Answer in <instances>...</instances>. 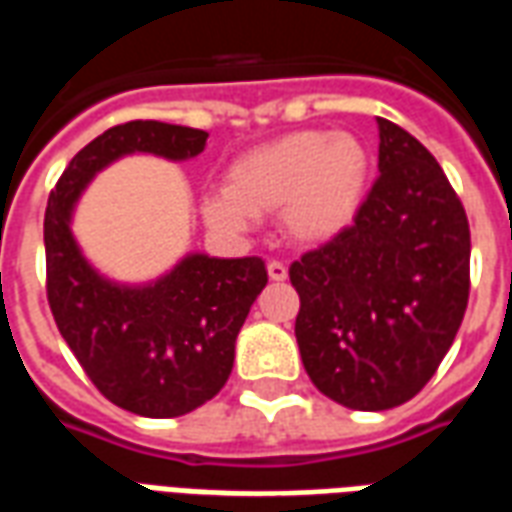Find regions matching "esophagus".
I'll return each instance as SVG.
<instances>
[{"label":"esophagus","mask_w":512,"mask_h":512,"mask_svg":"<svg viewBox=\"0 0 512 512\" xmlns=\"http://www.w3.org/2000/svg\"><path fill=\"white\" fill-rule=\"evenodd\" d=\"M268 277L274 279V282H285L288 279V268L285 263H279V260H268Z\"/></svg>","instance_id":"34e87169"}]
</instances>
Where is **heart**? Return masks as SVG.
I'll list each match as a JSON object with an SVG mask.
<instances>
[{"label": "heart", "instance_id": "heart-1", "mask_svg": "<svg viewBox=\"0 0 512 512\" xmlns=\"http://www.w3.org/2000/svg\"><path fill=\"white\" fill-rule=\"evenodd\" d=\"M370 169V153L356 136L296 131L235 158L224 191L202 202V216L213 230L235 235L255 216L279 213L290 241L326 244L356 222Z\"/></svg>", "mask_w": 512, "mask_h": 512}]
</instances>
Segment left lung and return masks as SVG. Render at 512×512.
<instances>
[{"instance_id":"obj_1","label":"left lung","mask_w":512,"mask_h":512,"mask_svg":"<svg viewBox=\"0 0 512 512\" xmlns=\"http://www.w3.org/2000/svg\"><path fill=\"white\" fill-rule=\"evenodd\" d=\"M378 175L356 222L290 266L296 340L340 406L406 403L439 370L469 301V219L430 150L378 117Z\"/></svg>"}]
</instances>
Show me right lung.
<instances>
[{
	"label": "right lung",
	"instance_id": "right-lung-1",
	"mask_svg": "<svg viewBox=\"0 0 512 512\" xmlns=\"http://www.w3.org/2000/svg\"><path fill=\"white\" fill-rule=\"evenodd\" d=\"M200 128L131 120L82 147L51 191L43 219L46 296L62 340L95 389L139 417H180L208 403L230 378L235 337L266 288L260 257H186L147 288L98 277L71 235V211L98 169L126 153L191 158Z\"/></svg>",
	"mask_w": 512,
	"mask_h": 512
}]
</instances>
